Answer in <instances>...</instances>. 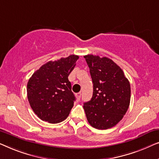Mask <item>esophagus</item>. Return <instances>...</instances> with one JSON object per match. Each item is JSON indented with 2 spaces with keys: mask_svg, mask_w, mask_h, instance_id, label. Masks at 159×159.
<instances>
[{
  "mask_svg": "<svg viewBox=\"0 0 159 159\" xmlns=\"http://www.w3.org/2000/svg\"><path fill=\"white\" fill-rule=\"evenodd\" d=\"M75 97H76V99H77L78 101H80V97H81V93H80V92L77 93L76 94H75Z\"/></svg>",
  "mask_w": 159,
  "mask_h": 159,
  "instance_id": "obj_1",
  "label": "esophagus"
}]
</instances>
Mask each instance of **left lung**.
I'll return each instance as SVG.
<instances>
[{
  "instance_id": "1",
  "label": "left lung",
  "mask_w": 159,
  "mask_h": 159,
  "mask_svg": "<svg viewBox=\"0 0 159 159\" xmlns=\"http://www.w3.org/2000/svg\"><path fill=\"white\" fill-rule=\"evenodd\" d=\"M93 84V96L84 104L89 123L98 129L115 126L128 109L130 85L124 72L113 60L85 55Z\"/></svg>"
}]
</instances>
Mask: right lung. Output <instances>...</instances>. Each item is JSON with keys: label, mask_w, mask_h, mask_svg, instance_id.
Returning a JSON list of instances; mask_svg holds the SVG:
<instances>
[{"label": "right lung", "mask_w": 159, "mask_h": 159, "mask_svg": "<svg viewBox=\"0 0 159 159\" xmlns=\"http://www.w3.org/2000/svg\"><path fill=\"white\" fill-rule=\"evenodd\" d=\"M79 57L71 55L49 61L33 73L27 84V97L32 110L42 120L59 123L68 117L75 100L68 75Z\"/></svg>", "instance_id": "1"}]
</instances>
